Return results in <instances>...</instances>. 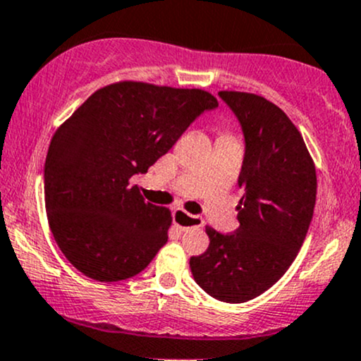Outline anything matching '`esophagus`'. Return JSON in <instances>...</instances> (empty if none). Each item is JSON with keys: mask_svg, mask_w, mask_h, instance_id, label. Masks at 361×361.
<instances>
[{"mask_svg": "<svg viewBox=\"0 0 361 361\" xmlns=\"http://www.w3.org/2000/svg\"><path fill=\"white\" fill-rule=\"evenodd\" d=\"M173 221L178 228L188 230V228H200L204 225V219L200 216L188 214L183 209H174L173 211Z\"/></svg>", "mask_w": 361, "mask_h": 361, "instance_id": "1", "label": "esophagus"}]
</instances>
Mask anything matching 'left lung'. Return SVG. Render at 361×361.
<instances>
[{
  "mask_svg": "<svg viewBox=\"0 0 361 361\" xmlns=\"http://www.w3.org/2000/svg\"><path fill=\"white\" fill-rule=\"evenodd\" d=\"M244 133L238 226H211L209 247L190 257L195 282L218 301L245 302L268 290L298 256L317 200V171L301 133L267 98L219 91Z\"/></svg>",
  "mask_w": 361,
  "mask_h": 361,
  "instance_id": "left-lung-1",
  "label": "left lung"
}]
</instances>
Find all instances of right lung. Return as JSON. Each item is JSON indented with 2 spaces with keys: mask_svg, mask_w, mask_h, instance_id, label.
<instances>
[{
  "mask_svg": "<svg viewBox=\"0 0 361 361\" xmlns=\"http://www.w3.org/2000/svg\"><path fill=\"white\" fill-rule=\"evenodd\" d=\"M218 100L202 90L123 81L94 91L53 135L44 204L53 237L82 275L119 282L145 270L168 242L171 211L145 202L147 173Z\"/></svg>",
  "mask_w": 361,
  "mask_h": 361,
  "instance_id": "obj_1",
  "label": "right lung"
}]
</instances>
